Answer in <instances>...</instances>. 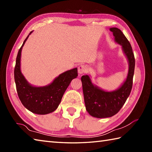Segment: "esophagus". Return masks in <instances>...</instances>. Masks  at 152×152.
I'll return each mask as SVG.
<instances>
[{"mask_svg": "<svg viewBox=\"0 0 152 152\" xmlns=\"http://www.w3.org/2000/svg\"><path fill=\"white\" fill-rule=\"evenodd\" d=\"M88 71V67L85 64H80L78 68V72L80 74L86 73Z\"/></svg>", "mask_w": 152, "mask_h": 152, "instance_id": "obj_1", "label": "esophagus"}]
</instances>
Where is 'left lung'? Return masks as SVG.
<instances>
[{"label": "left lung", "mask_w": 152, "mask_h": 152, "mask_svg": "<svg viewBox=\"0 0 152 152\" xmlns=\"http://www.w3.org/2000/svg\"><path fill=\"white\" fill-rule=\"evenodd\" d=\"M115 42L120 44L129 62L127 78L119 88L113 91H106L93 85L88 75L81 78L86 110L93 117L110 118L120 110L129 96L134 76L135 59L132 47L121 31L116 27L110 28Z\"/></svg>", "instance_id": "left-lung-1"}]
</instances>
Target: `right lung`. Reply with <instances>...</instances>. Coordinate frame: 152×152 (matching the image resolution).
<instances>
[{
    "instance_id": "obj_1",
    "label": "right lung",
    "mask_w": 152,
    "mask_h": 152,
    "mask_svg": "<svg viewBox=\"0 0 152 152\" xmlns=\"http://www.w3.org/2000/svg\"><path fill=\"white\" fill-rule=\"evenodd\" d=\"M32 32L18 51L14 69V79L18 95L23 105L34 114L44 115L53 112L57 108L70 83L78 76V69L74 68L61 74L48 86L35 87L31 85L21 72L20 62L22 48Z\"/></svg>"
}]
</instances>
